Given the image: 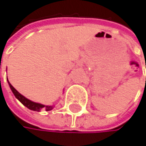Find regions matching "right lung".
Masks as SVG:
<instances>
[{
    "label": "right lung",
    "mask_w": 146,
    "mask_h": 146,
    "mask_svg": "<svg viewBox=\"0 0 146 146\" xmlns=\"http://www.w3.org/2000/svg\"><path fill=\"white\" fill-rule=\"evenodd\" d=\"M8 80V78H7ZM9 82V81H8ZM9 87L13 92V94L15 95V97L23 104L24 106H26L28 109L31 111H41L42 110H45L46 111H51L52 109L54 108V105H44V104H39V103H35V102H33L29 99H28L27 98H25L24 96H23L21 93H19L12 85L9 82Z\"/></svg>",
    "instance_id": "add662e5"
}]
</instances>
